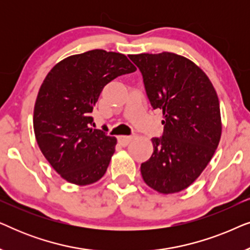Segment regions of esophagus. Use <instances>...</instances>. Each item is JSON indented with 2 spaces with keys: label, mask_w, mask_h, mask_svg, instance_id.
<instances>
[{
  "label": "esophagus",
  "mask_w": 250,
  "mask_h": 250,
  "mask_svg": "<svg viewBox=\"0 0 250 250\" xmlns=\"http://www.w3.org/2000/svg\"><path fill=\"white\" fill-rule=\"evenodd\" d=\"M133 136L131 135H119L118 136V142L121 143L122 146H127L129 142L132 141Z\"/></svg>",
  "instance_id": "1"
}]
</instances>
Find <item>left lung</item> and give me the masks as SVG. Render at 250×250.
<instances>
[{
  "instance_id": "obj_1",
  "label": "left lung",
  "mask_w": 250,
  "mask_h": 250,
  "mask_svg": "<svg viewBox=\"0 0 250 250\" xmlns=\"http://www.w3.org/2000/svg\"><path fill=\"white\" fill-rule=\"evenodd\" d=\"M141 70L153 109L163 111L164 134L152 138L153 152L141 164L146 184L157 192H180L213 158L222 134L220 101L205 71L172 52L129 54Z\"/></svg>"
}]
</instances>
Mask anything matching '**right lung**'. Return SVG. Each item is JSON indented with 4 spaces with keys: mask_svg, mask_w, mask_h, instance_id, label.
I'll list each match as a JSON object with an SVG mask.
<instances>
[{
    "mask_svg": "<svg viewBox=\"0 0 250 250\" xmlns=\"http://www.w3.org/2000/svg\"><path fill=\"white\" fill-rule=\"evenodd\" d=\"M136 70L125 54L95 49L64 58L41 85L34 107L36 142L53 169L76 186L107 172L117 139L91 127V112L109 82Z\"/></svg>",
    "mask_w": 250,
    "mask_h": 250,
    "instance_id": "1",
    "label": "right lung"
}]
</instances>
